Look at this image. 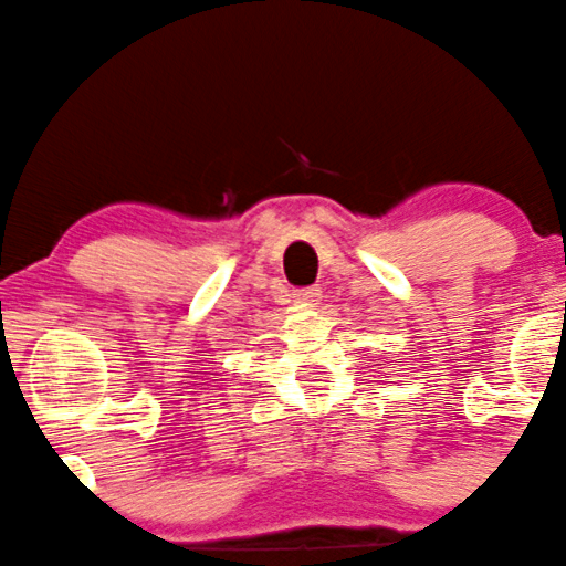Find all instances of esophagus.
<instances>
[{"mask_svg": "<svg viewBox=\"0 0 566 566\" xmlns=\"http://www.w3.org/2000/svg\"><path fill=\"white\" fill-rule=\"evenodd\" d=\"M319 298H323V290H319V287L293 290V301L301 303V306H314V303H319Z\"/></svg>", "mask_w": 566, "mask_h": 566, "instance_id": "34e87169", "label": "esophagus"}]
</instances>
